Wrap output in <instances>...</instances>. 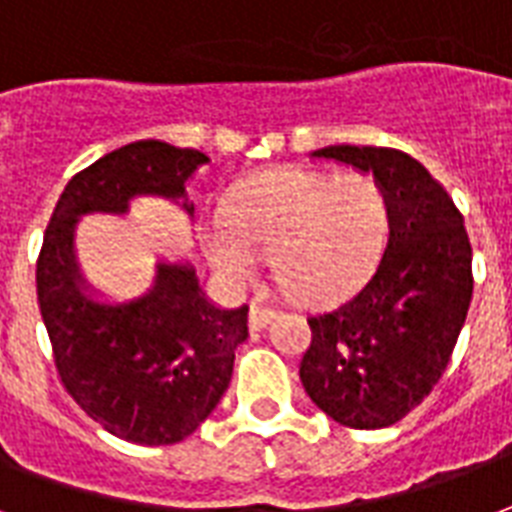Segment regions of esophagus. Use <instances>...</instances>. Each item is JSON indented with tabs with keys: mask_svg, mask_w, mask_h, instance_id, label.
<instances>
[{
	"mask_svg": "<svg viewBox=\"0 0 512 512\" xmlns=\"http://www.w3.org/2000/svg\"><path fill=\"white\" fill-rule=\"evenodd\" d=\"M273 317H276V311H273V308L255 303V306L249 308V327H252V330H263Z\"/></svg>",
	"mask_w": 512,
	"mask_h": 512,
	"instance_id": "34e87169",
	"label": "esophagus"
}]
</instances>
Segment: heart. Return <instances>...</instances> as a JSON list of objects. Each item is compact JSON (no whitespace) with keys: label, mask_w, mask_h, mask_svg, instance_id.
Instances as JSON below:
<instances>
[{"label":"heart","mask_w":512,"mask_h":512,"mask_svg":"<svg viewBox=\"0 0 512 512\" xmlns=\"http://www.w3.org/2000/svg\"><path fill=\"white\" fill-rule=\"evenodd\" d=\"M389 230V201L368 171L273 166L241 179L225 212L201 230V247L228 284L252 282L260 255L300 300L346 295L365 279Z\"/></svg>","instance_id":"obj_1"}]
</instances>
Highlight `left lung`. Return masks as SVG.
<instances>
[{
	"mask_svg": "<svg viewBox=\"0 0 512 512\" xmlns=\"http://www.w3.org/2000/svg\"><path fill=\"white\" fill-rule=\"evenodd\" d=\"M311 155L381 182L389 239L360 290L308 317L300 381L319 411L343 427H389L446 373L473 300V247L451 195L411 155L354 144Z\"/></svg>",
	"mask_w": 512,
	"mask_h": 512,
	"instance_id": "1",
	"label": "left lung"
}]
</instances>
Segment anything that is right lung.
Masks as SVG:
<instances>
[{"label": "right lung", "instance_id": "add662e5", "mask_svg": "<svg viewBox=\"0 0 512 512\" xmlns=\"http://www.w3.org/2000/svg\"><path fill=\"white\" fill-rule=\"evenodd\" d=\"M204 152L144 139L74 174L58 198L37 260V300L66 392L115 438L171 446L217 408L247 341V306L206 300L195 268L158 263L147 295L93 298L74 255L83 214H126L136 195H158L193 217L187 179Z\"/></svg>", "mask_w": 512, "mask_h": 512}]
</instances>
